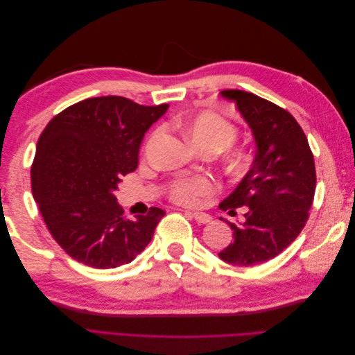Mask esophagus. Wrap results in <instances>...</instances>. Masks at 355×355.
Masks as SVG:
<instances>
[{
    "label": "esophagus",
    "mask_w": 355,
    "mask_h": 355,
    "mask_svg": "<svg viewBox=\"0 0 355 355\" xmlns=\"http://www.w3.org/2000/svg\"><path fill=\"white\" fill-rule=\"evenodd\" d=\"M192 218H194L198 223H210L211 222V216L207 213H202V211H194L191 213Z\"/></svg>",
    "instance_id": "esophagus-1"
}]
</instances>
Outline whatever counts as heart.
Returning <instances> with one entry per match:
<instances>
[{
    "mask_svg": "<svg viewBox=\"0 0 355 355\" xmlns=\"http://www.w3.org/2000/svg\"><path fill=\"white\" fill-rule=\"evenodd\" d=\"M185 130L188 136L201 148H213L218 151L230 148L235 139H237V128L230 121L223 120L222 116L202 112L185 123ZM239 166L245 163V158L240 157L237 159ZM214 191L213 180L204 176L189 178V179H179L171 187V197L180 204H198L202 198H206Z\"/></svg>",
    "mask_w": 355,
    "mask_h": 355,
    "instance_id": "heart-1",
    "label": "heart"
}]
</instances>
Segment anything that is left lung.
<instances>
[{
  "label": "left lung",
  "instance_id": "obj_1",
  "mask_svg": "<svg viewBox=\"0 0 355 355\" xmlns=\"http://www.w3.org/2000/svg\"><path fill=\"white\" fill-rule=\"evenodd\" d=\"M250 127L256 155L250 170L220 202L222 210L247 207L244 222L228 225L234 241L219 252L227 263L253 266L272 259L305 227L315 192V164L306 136L280 106L243 90H223Z\"/></svg>",
  "mask_w": 355,
  "mask_h": 355
}]
</instances>
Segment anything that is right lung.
Instances as JSON below:
<instances>
[{
  "instance_id": "right-lung-1",
  "label": "right lung",
  "mask_w": 355,
  "mask_h": 355,
  "mask_svg": "<svg viewBox=\"0 0 355 355\" xmlns=\"http://www.w3.org/2000/svg\"><path fill=\"white\" fill-rule=\"evenodd\" d=\"M168 105L121 96L75 103L41 133L31 167L32 196L53 239L72 259L99 270L132 262L166 211L123 216L115 191L137 167L144 136Z\"/></svg>"
}]
</instances>
